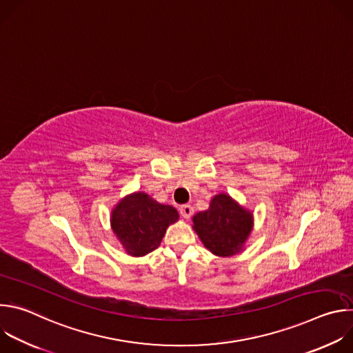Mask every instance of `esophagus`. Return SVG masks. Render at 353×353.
Returning <instances> with one entry per match:
<instances>
[{
    "label": "esophagus",
    "instance_id": "esophagus-1",
    "mask_svg": "<svg viewBox=\"0 0 353 353\" xmlns=\"http://www.w3.org/2000/svg\"><path fill=\"white\" fill-rule=\"evenodd\" d=\"M192 214H194V208H192L191 205L185 204V205H181V207H180V215H181L184 219H190V218L192 216Z\"/></svg>",
    "mask_w": 353,
    "mask_h": 353
}]
</instances>
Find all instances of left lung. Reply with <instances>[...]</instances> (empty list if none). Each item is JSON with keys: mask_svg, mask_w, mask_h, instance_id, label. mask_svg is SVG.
Returning a JSON list of instances; mask_svg holds the SVG:
<instances>
[{"mask_svg": "<svg viewBox=\"0 0 353 353\" xmlns=\"http://www.w3.org/2000/svg\"><path fill=\"white\" fill-rule=\"evenodd\" d=\"M192 223L195 233L212 254L230 257L243 250L253 229V214L222 192L211 199L207 211L194 215Z\"/></svg>", "mask_w": 353, "mask_h": 353, "instance_id": "1", "label": "left lung"}]
</instances>
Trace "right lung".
I'll return each mask as SVG.
<instances>
[{
	"instance_id": "right-lung-1",
	"label": "right lung",
	"mask_w": 353,
	"mask_h": 353,
	"mask_svg": "<svg viewBox=\"0 0 353 353\" xmlns=\"http://www.w3.org/2000/svg\"><path fill=\"white\" fill-rule=\"evenodd\" d=\"M179 219L172 205L159 204L146 192L124 196L112 212V229L127 254L146 256L159 247L166 229Z\"/></svg>"
}]
</instances>
